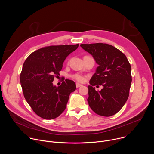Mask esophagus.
I'll return each instance as SVG.
<instances>
[{"label": "esophagus", "instance_id": "esophagus-1", "mask_svg": "<svg viewBox=\"0 0 154 154\" xmlns=\"http://www.w3.org/2000/svg\"><path fill=\"white\" fill-rule=\"evenodd\" d=\"M76 87H77V88H78V87H79L82 86V85H81V84L78 83V82H76Z\"/></svg>", "mask_w": 154, "mask_h": 154}]
</instances>
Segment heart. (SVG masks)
Instances as JSON below:
<instances>
[{
	"instance_id": "b5f03b06",
	"label": "heart",
	"mask_w": 154,
	"mask_h": 154,
	"mask_svg": "<svg viewBox=\"0 0 154 154\" xmlns=\"http://www.w3.org/2000/svg\"><path fill=\"white\" fill-rule=\"evenodd\" d=\"M73 78L79 82H83L84 80V77L80 75H73Z\"/></svg>"
}]
</instances>
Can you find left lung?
I'll return each mask as SVG.
<instances>
[{
	"label": "left lung",
	"mask_w": 154,
	"mask_h": 154,
	"mask_svg": "<svg viewBox=\"0 0 154 154\" xmlns=\"http://www.w3.org/2000/svg\"><path fill=\"white\" fill-rule=\"evenodd\" d=\"M98 66L88 86L89 106L97 114L110 116L116 114L128 100L132 82L131 66L125 54L113 46L103 43L81 44ZM102 85L97 91L93 86Z\"/></svg>",
	"instance_id": "obj_1"
}]
</instances>
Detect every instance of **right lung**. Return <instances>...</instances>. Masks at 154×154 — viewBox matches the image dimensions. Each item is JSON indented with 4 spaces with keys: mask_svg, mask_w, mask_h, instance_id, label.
<instances>
[{
    "mask_svg": "<svg viewBox=\"0 0 154 154\" xmlns=\"http://www.w3.org/2000/svg\"><path fill=\"white\" fill-rule=\"evenodd\" d=\"M79 44L49 46L30 54L23 63L20 82L24 97L36 114L51 119L66 108L70 94L76 88L75 82L66 79L60 86L53 84L59 75L66 57Z\"/></svg>",
    "mask_w": 154,
    "mask_h": 154,
    "instance_id": "1",
    "label": "right lung"
}]
</instances>
